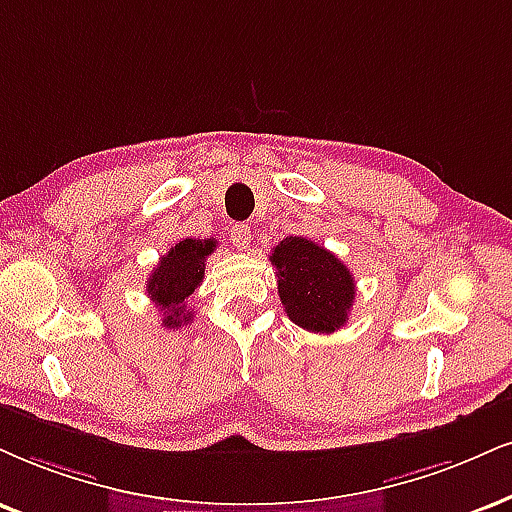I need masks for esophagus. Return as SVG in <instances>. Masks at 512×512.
Wrapping results in <instances>:
<instances>
[{
	"mask_svg": "<svg viewBox=\"0 0 512 512\" xmlns=\"http://www.w3.org/2000/svg\"><path fill=\"white\" fill-rule=\"evenodd\" d=\"M230 237H232V244H235L237 249L246 251L251 244V227L246 223H235L230 230Z\"/></svg>",
	"mask_w": 512,
	"mask_h": 512,
	"instance_id": "1",
	"label": "esophagus"
}]
</instances>
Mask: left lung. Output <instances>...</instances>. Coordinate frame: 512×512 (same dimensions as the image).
Instances as JSON below:
<instances>
[{
  "label": "left lung",
  "mask_w": 512,
  "mask_h": 512,
  "mask_svg": "<svg viewBox=\"0 0 512 512\" xmlns=\"http://www.w3.org/2000/svg\"><path fill=\"white\" fill-rule=\"evenodd\" d=\"M270 261L277 268V294L292 323L320 334L346 325L356 282L337 256L306 237H287L275 246Z\"/></svg>",
  "instance_id": "8db88e82"
}]
</instances>
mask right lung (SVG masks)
Here are the masks:
<instances>
[{
	"label": "right lung",
	"mask_w": 512,
	"mask_h": 512,
	"mask_svg": "<svg viewBox=\"0 0 512 512\" xmlns=\"http://www.w3.org/2000/svg\"><path fill=\"white\" fill-rule=\"evenodd\" d=\"M216 249L213 239H182L161 256L159 266L151 270L147 294L163 311V327L192 323V311L185 301L204 280L206 256Z\"/></svg>",
	"instance_id": "1"
}]
</instances>
